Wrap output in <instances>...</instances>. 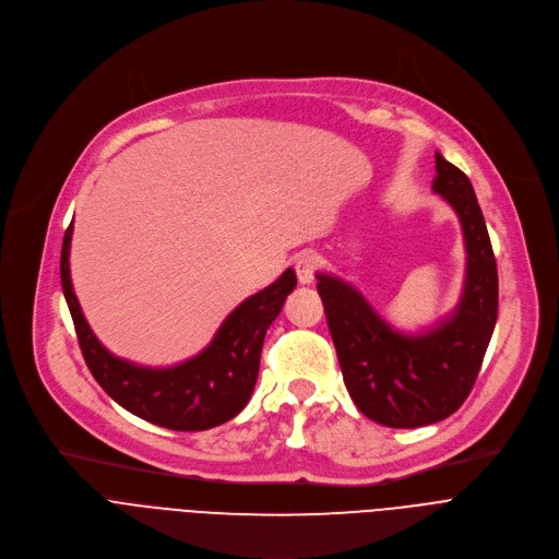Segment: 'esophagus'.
<instances>
[{"label": "esophagus", "mask_w": 559, "mask_h": 559, "mask_svg": "<svg viewBox=\"0 0 559 559\" xmlns=\"http://www.w3.org/2000/svg\"><path fill=\"white\" fill-rule=\"evenodd\" d=\"M316 270H318V261H316V257H313V254L302 252V254H298V257H296V261H294V272H296V276H298V283H300V285H309V283H313Z\"/></svg>", "instance_id": "1"}]
</instances>
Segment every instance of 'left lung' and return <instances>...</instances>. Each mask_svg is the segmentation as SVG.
Returning a JSON list of instances; mask_svg holds the SVG:
<instances>
[{
  "label": "left lung",
  "instance_id": "8db88e82",
  "mask_svg": "<svg viewBox=\"0 0 559 559\" xmlns=\"http://www.w3.org/2000/svg\"><path fill=\"white\" fill-rule=\"evenodd\" d=\"M433 192L457 214L466 276L457 307L420 334L393 330L369 300L332 274H316L345 386L373 423L416 429L449 418L473 389L498 321V265L468 177L436 152Z\"/></svg>",
  "mask_w": 559,
  "mask_h": 559
}]
</instances>
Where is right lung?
I'll list each match as a JSON object with an SVG mask.
<instances>
[{
    "label": "right lung",
    "mask_w": 559,
    "mask_h": 559,
    "mask_svg": "<svg viewBox=\"0 0 559 559\" xmlns=\"http://www.w3.org/2000/svg\"><path fill=\"white\" fill-rule=\"evenodd\" d=\"M72 223L61 246V287L84 360L102 389L126 412L173 431H205L231 420L254 391L267 328L296 287L285 270L263 292L238 305L212 343L194 358L164 369L141 367L112 356L93 334L70 281Z\"/></svg>",
    "instance_id": "right-lung-1"
}]
</instances>
